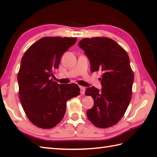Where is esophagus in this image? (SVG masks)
<instances>
[{
    "instance_id": "34e87169",
    "label": "esophagus",
    "mask_w": 157,
    "mask_h": 157,
    "mask_svg": "<svg viewBox=\"0 0 157 157\" xmlns=\"http://www.w3.org/2000/svg\"><path fill=\"white\" fill-rule=\"evenodd\" d=\"M80 94H81L82 95H84V93H85V90H86V88L84 87V86H80Z\"/></svg>"
}]
</instances>
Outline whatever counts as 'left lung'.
Segmentation results:
<instances>
[{
    "label": "left lung",
    "mask_w": 157,
    "mask_h": 157,
    "mask_svg": "<svg viewBox=\"0 0 157 157\" xmlns=\"http://www.w3.org/2000/svg\"><path fill=\"white\" fill-rule=\"evenodd\" d=\"M78 46L88 58L91 71H100L102 88L86 90L94 106L86 111L89 121L100 128L116 124L124 116L131 100L134 76L126 52L107 37L85 38Z\"/></svg>",
    "instance_id": "obj_1"
}]
</instances>
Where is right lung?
I'll return each mask as SVG.
<instances>
[{"label":"right lung","mask_w":157,"mask_h":157,"mask_svg":"<svg viewBox=\"0 0 157 157\" xmlns=\"http://www.w3.org/2000/svg\"><path fill=\"white\" fill-rule=\"evenodd\" d=\"M77 38L44 37L31 45L22 57L17 75L19 96L27 117L44 129L63 119L66 102L80 95L77 84H59L50 79L61 58Z\"/></svg>","instance_id":"add662e5"}]
</instances>
